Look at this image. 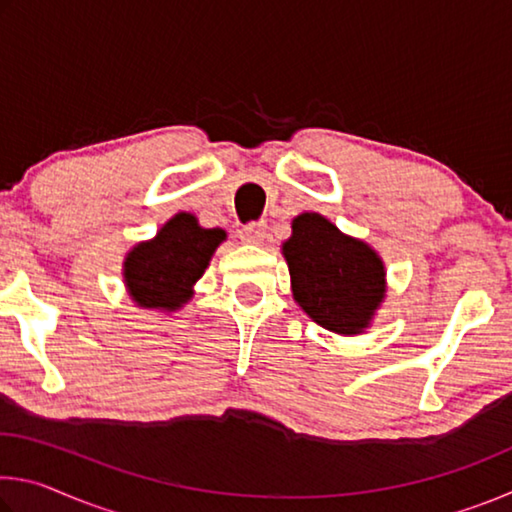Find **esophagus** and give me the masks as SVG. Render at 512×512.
<instances>
[{"label": "esophagus", "mask_w": 512, "mask_h": 512, "mask_svg": "<svg viewBox=\"0 0 512 512\" xmlns=\"http://www.w3.org/2000/svg\"><path fill=\"white\" fill-rule=\"evenodd\" d=\"M239 237L248 244H262L266 237V221H253L239 230Z\"/></svg>", "instance_id": "obj_1"}]
</instances>
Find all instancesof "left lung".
Returning <instances> with one entry per match:
<instances>
[{
    "mask_svg": "<svg viewBox=\"0 0 512 512\" xmlns=\"http://www.w3.org/2000/svg\"><path fill=\"white\" fill-rule=\"evenodd\" d=\"M293 298L332 332L359 334L384 298V264L320 214H300L284 244Z\"/></svg>",
    "mask_w": 512,
    "mask_h": 512,
    "instance_id": "obj_1",
    "label": "left lung"
}]
</instances>
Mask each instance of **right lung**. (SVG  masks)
<instances>
[{
	"instance_id": "add662e5",
	"label": "right lung",
	"mask_w": 512,
	"mask_h": 512,
	"mask_svg": "<svg viewBox=\"0 0 512 512\" xmlns=\"http://www.w3.org/2000/svg\"><path fill=\"white\" fill-rule=\"evenodd\" d=\"M223 230H205L192 214H178L153 241H146L126 257V287L137 305L176 309L192 298L194 282L205 273Z\"/></svg>"
}]
</instances>
